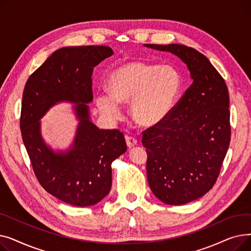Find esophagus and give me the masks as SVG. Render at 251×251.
<instances>
[{"instance_id": "1", "label": "esophagus", "mask_w": 251, "mask_h": 251, "mask_svg": "<svg viewBox=\"0 0 251 251\" xmlns=\"http://www.w3.org/2000/svg\"><path fill=\"white\" fill-rule=\"evenodd\" d=\"M125 140H126V143H127V147L129 149L135 147L137 144V140L132 136H125Z\"/></svg>"}]
</instances>
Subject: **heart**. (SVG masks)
Returning <instances> with one entry per match:
<instances>
[{
  "label": "heart",
  "mask_w": 251,
  "mask_h": 251,
  "mask_svg": "<svg viewBox=\"0 0 251 251\" xmlns=\"http://www.w3.org/2000/svg\"><path fill=\"white\" fill-rule=\"evenodd\" d=\"M181 76L170 66L143 62H126L108 77V92H98L96 101L100 113L109 120L122 115L121 103L131 100V114L141 126L160 124L172 111L181 90Z\"/></svg>",
  "instance_id": "1"
}]
</instances>
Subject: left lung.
<instances>
[{"label": "left lung", "instance_id": "left-lung-1", "mask_svg": "<svg viewBox=\"0 0 251 251\" xmlns=\"http://www.w3.org/2000/svg\"><path fill=\"white\" fill-rule=\"evenodd\" d=\"M144 47L177 56L192 79L176 109L142 133L152 193L167 204H185L212 189L220 174L231 135L228 88L199 50L177 44Z\"/></svg>", "mask_w": 251, "mask_h": 251}]
</instances>
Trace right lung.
Here are the masks:
<instances>
[{"label": "right lung", "mask_w": 251, "mask_h": 251, "mask_svg": "<svg viewBox=\"0 0 251 251\" xmlns=\"http://www.w3.org/2000/svg\"><path fill=\"white\" fill-rule=\"evenodd\" d=\"M114 51L109 47H65L57 50L25 84L20 118L24 146L41 185L75 206L95 205L112 187V163L127 151L123 133L100 129L91 121V75ZM73 103L77 120L75 138L65 150L43 139V116L56 104Z\"/></svg>", "instance_id": "obj_1"}]
</instances>
